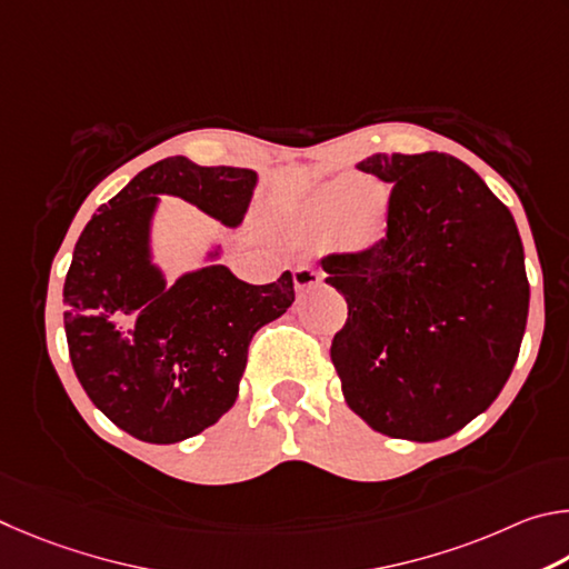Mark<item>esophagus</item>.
Instances as JSON below:
<instances>
[{
  "label": "esophagus",
  "mask_w": 569,
  "mask_h": 569,
  "mask_svg": "<svg viewBox=\"0 0 569 569\" xmlns=\"http://www.w3.org/2000/svg\"><path fill=\"white\" fill-rule=\"evenodd\" d=\"M322 282V272L317 267L300 264L295 269V287L297 290H310V287Z\"/></svg>",
  "instance_id": "1"
}]
</instances>
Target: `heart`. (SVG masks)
Returning <instances> with one entry per match:
<instances>
[{"instance_id":"b5f03b06","label":"heart","mask_w":569,"mask_h":569,"mask_svg":"<svg viewBox=\"0 0 569 569\" xmlns=\"http://www.w3.org/2000/svg\"><path fill=\"white\" fill-rule=\"evenodd\" d=\"M345 197H347L345 187H332L330 192L322 197V217L330 219V217L340 212L342 204H345ZM362 203H365V199H355L352 207L347 209V217H345V239H347V244H352V247L372 244L375 239L382 234V224H385L382 207L375 209V212H372L370 204L362 208Z\"/></svg>"}]
</instances>
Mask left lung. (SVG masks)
I'll return each mask as SVG.
<instances>
[{
    "instance_id": "1",
    "label": "left lung",
    "mask_w": 569,
    "mask_h": 569,
    "mask_svg": "<svg viewBox=\"0 0 569 569\" xmlns=\"http://www.w3.org/2000/svg\"><path fill=\"white\" fill-rule=\"evenodd\" d=\"M392 184L385 237L320 262L345 295L330 357L355 415L435 442L490 407L520 355L530 282L517 224L472 167L442 152L357 164Z\"/></svg>"
}]
</instances>
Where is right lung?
Instances as JSON below:
<instances>
[{"label": "right lung", "instance_id": "right-lung-1", "mask_svg": "<svg viewBox=\"0 0 569 569\" xmlns=\"http://www.w3.org/2000/svg\"><path fill=\"white\" fill-rule=\"evenodd\" d=\"M254 182L252 169L159 159L77 239L64 279L69 360L89 400L137 440L172 445L212 427L237 400L252 337L295 302L292 272L247 284L212 264L169 287L149 264L157 194L237 227Z\"/></svg>", "mask_w": 569, "mask_h": 569}]
</instances>
